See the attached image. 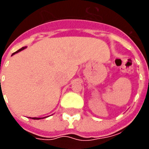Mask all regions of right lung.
Instances as JSON below:
<instances>
[{"label":"right lung","instance_id":"right-lung-1","mask_svg":"<svg viewBox=\"0 0 149 149\" xmlns=\"http://www.w3.org/2000/svg\"><path fill=\"white\" fill-rule=\"evenodd\" d=\"M25 48H26V47H22V49H18V50H17V51L15 52H14V53H13L12 55H14V54H15V53H17V52H18L22 51V50L24 49ZM31 119H34V120H38V119H41V118H31Z\"/></svg>","mask_w":149,"mask_h":149}]
</instances>
